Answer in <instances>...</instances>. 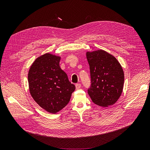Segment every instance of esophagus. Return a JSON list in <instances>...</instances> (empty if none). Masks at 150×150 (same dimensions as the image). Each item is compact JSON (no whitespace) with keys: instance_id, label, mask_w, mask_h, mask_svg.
<instances>
[{"instance_id":"obj_1","label":"esophagus","mask_w":150,"mask_h":150,"mask_svg":"<svg viewBox=\"0 0 150 150\" xmlns=\"http://www.w3.org/2000/svg\"><path fill=\"white\" fill-rule=\"evenodd\" d=\"M81 87V84H79V83H78V84H76V89H80V88Z\"/></svg>"}]
</instances>
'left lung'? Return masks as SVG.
<instances>
[{
    "instance_id": "8db88e82",
    "label": "left lung",
    "mask_w": 150,
    "mask_h": 150,
    "mask_svg": "<svg viewBox=\"0 0 150 150\" xmlns=\"http://www.w3.org/2000/svg\"><path fill=\"white\" fill-rule=\"evenodd\" d=\"M91 74L88 93L92 101L98 106L108 107L114 104L122 92L124 72L116 59L111 54L98 50L86 52Z\"/></svg>"
}]
</instances>
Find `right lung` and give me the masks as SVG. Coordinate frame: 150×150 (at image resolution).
I'll return each instance as SVG.
<instances>
[{"label":"right lung","instance_id":"right-lung-1","mask_svg":"<svg viewBox=\"0 0 150 150\" xmlns=\"http://www.w3.org/2000/svg\"><path fill=\"white\" fill-rule=\"evenodd\" d=\"M61 57L46 53L38 57L28 73L29 91L44 110L57 112L69 102L75 86L59 66Z\"/></svg>","mask_w":150,"mask_h":150}]
</instances>
